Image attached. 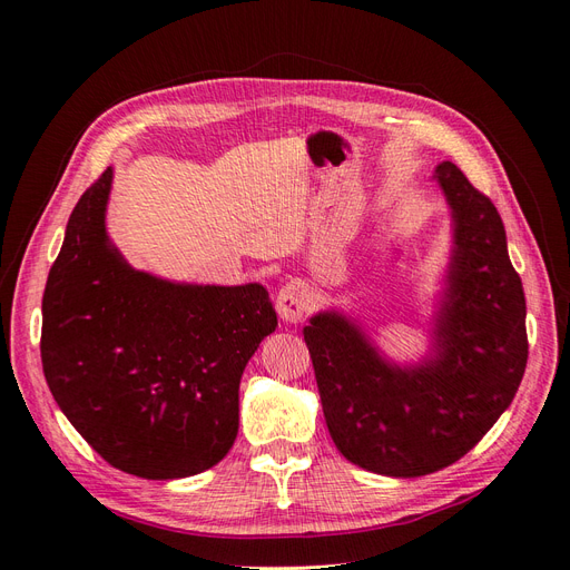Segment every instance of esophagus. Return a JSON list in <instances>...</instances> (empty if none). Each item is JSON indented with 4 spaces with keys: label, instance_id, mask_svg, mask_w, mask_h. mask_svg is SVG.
Here are the masks:
<instances>
[{
    "label": "esophagus",
    "instance_id": "esophagus-1",
    "mask_svg": "<svg viewBox=\"0 0 570 570\" xmlns=\"http://www.w3.org/2000/svg\"><path fill=\"white\" fill-rule=\"evenodd\" d=\"M308 306H312V299H308V289L302 281H289L278 289V297H275V308L283 321L297 323L308 314Z\"/></svg>",
    "mask_w": 570,
    "mask_h": 570
}]
</instances>
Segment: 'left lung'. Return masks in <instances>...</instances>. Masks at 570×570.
<instances>
[{
    "mask_svg": "<svg viewBox=\"0 0 570 570\" xmlns=\"http://www.w3.org/2000/svg\"><path fill=\"white\" fill-rule=\"evenodd\" d=\"M433 178L452 209L454 249L430 354L392 364L337 312L304 325L335 446L390 478L435 473L469 454L509 409L528 364L525 295L502 216L452 161Z\"/></svg>",
    "mask_w": 570,
    "mask_h": 570,
    "instance_id": "1",
    "label": "left lung"
}]
</instances>
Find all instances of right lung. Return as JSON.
Returning <instances> with one entry per match:
<instances>
[{"label":"right lung","mask_w":570,"mask_h":570,"mask_svg":"<svg viewBox=\"0 0 570 570\" xmlns=\"http://www.w3.org/2000/svg\"><path fill=\"white\" fill-rule=\"evenodd\" d=\"M107 168L78 199L42 297V368L63 416L114 469L176 480L230 452L239 377L278 325L264 285L135 271L109 243Z\"/></svg>","instance_id":"1"}]
</instances>
